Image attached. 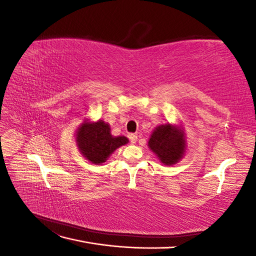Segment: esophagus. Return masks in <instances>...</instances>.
Here are the masks:
<instances>
[{
  "label": "esophagus",
  "mask_w": 256,
  "mask_h": 256,
  "mask_svg": "<svg viewBox=\"0 0 256 256\" xmlns=\"http://www.w3.org/2000/svg\"><path fill=\"white\" fill-rule=\"evenodd\" d=\"M129 140H130L131 144H134V143L138 141V136H136V134H129Z\"/></svg>",
  "instance_id": "esophagus-1"
}]
</instances>
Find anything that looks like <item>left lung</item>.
I'll return each instance as SVG.
<instances>
[{
	"label": "left lung",
	"mask_w": 256,
	"mask_h": 256,
	"mask_svg": "<svg viewBox=\"0 0 256 256\" xmlns=\"http://www.w3.org/2000/svg\"><path fill=\"white\" fill-rule=\"evenodd\" d=\"M150 148L164 164H175L184 156L186 144L184 134L170 124L160 125L154 130L148 141Z\"/></svg>",
	"instance_id": "8db88e82"
}]
</instances>
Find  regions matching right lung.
<instances>
[{"instance_id": "obj_1", "label": "right lung", "mask_w": 256, "mask_h": 256, "mask_svg": "<svg viewBox=\"0 0 256 256\" xmlns=\"http://www.w3.org/2000/svg\"><path fill=\"white\" fill-rule=\"evenodd\" d=\"M76 143L83 156L92 164H100L120 146L128 143L125 136H113L110 126L102 120L83 122L76 134Z\"/></svg>"}]
</instances>
